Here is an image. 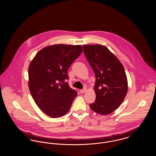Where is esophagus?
Listing matches in <instances>:
<instances>
[{
    "label": "esophagus",
    "instance_id": "esophagus-1",
    "mask_svg": "<svg viewBox=\"0 0 156 156\" xmlns=\"http://www.w3.org/2000/svg\"><path fill=\"white\" fill-rule=\"evenodd\" d=\"M86 90H87V89H85H85H81V90H80V92L81 94H83V93L85 92Z\"/></svg>",
    "mask_w": 156,
    "mask_h": 156
}]
</instances>
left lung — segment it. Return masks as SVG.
<instances>
[{
	"instance_id": "1",
	"label": "left lung",
	"mask_w": 156,
	"mask_h": 156,
	"mask_svg": "<svg viewBox=\"0 0 156 156\" xmlns=\"http://www.w3.org/2000/svg\"><path fill=\"white\" fill-rule=\"evenodd\" d=\"M83 48L96 77V98L89 106L100 115L110 114L120 106L127 95L128 82L125 69L106 46L83 45Z\"/></svg>"
}]
</instances>
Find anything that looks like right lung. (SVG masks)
Listing matches in <instances>:
<instances>
[{"instance_id":"1","label":"right lung","mask_w":156,"mask_h":156,"mask_svg":"<svg viewBox=\"0 0 156 156\" xmlns=\"http://www.w3.org/2000/svg\"><path fill=\"white\" fill-rule=\"evenodd\" d=\"M80 45L55 44L39 51L28 69L29 90L37 105L56 118L69 111L77 92L67 82V71L82 52Z\"/></svg>"}]
</instances>
